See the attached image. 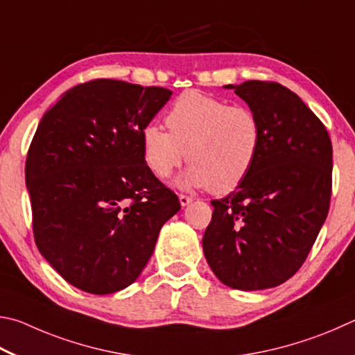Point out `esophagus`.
<instances>
[{"label": "esophagus", "mask_w": 355, "mask_h": 355, "mask_svg": "<svg viewBox=\"0 0 355 355\" xmlns=\"http://www.w3.org/2000/svg\"><path fill=\"white\" fill-rule=\"evenodd\" d=\"M193 201V198L191 196H187V195H179V202H181V206L182 207H185V206H189V204Z\"/></svg>", "instance_id": "obj_1"}]
</instances>
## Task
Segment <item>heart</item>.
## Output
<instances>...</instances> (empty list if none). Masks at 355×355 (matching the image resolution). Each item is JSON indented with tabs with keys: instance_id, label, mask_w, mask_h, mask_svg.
<instances>
[{
	"instance_id": "obj_1",
	"label": "heart",
	"mask_w": 355,
	"mask_h": 355,
	"mask_svg": "<svg viewBox=\"0 0 355 355\" xmlns=\"http://www.w3.org/2000/svg\"><path fill=\"white\" fill-rule=\"evenodd\" d=\"M165 124L168 130L148 124L141 132L143 159L159 179L170 178L189 159L191 165L178 184L212 187L221 195L237 189L257 164L263 128L248 105L189 90L173 103Z\"/></svg>"
}]
</instances>
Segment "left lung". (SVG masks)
<instances>
[{"mask_svg": "<svg viewBox=\"0 0 355 355\" xmlns=\"http://www.w3.org/2000/svg\"><path fill=\"white\" fill-rule=\"evenodd\" d=\"M256 112L263 143L235 191L212 201L202 250L215 276L237 290L281 285L306 262L332 195V143L302 99L271 80L226 85Z\"/></svg>", "mask_w": 355, "mask_h": 355, "instance_id": "obj_1", "label": "left lung"}]
</instances>
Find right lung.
I'll return each mask as SVG.
<instances>
[{"label": "right lung", "mask_w": 355, "mask_h": 355, "mask_svg": "<svg viewBox=\"0 0 355 355\" xmlns=\"http://www.w3.org/2000/svg\"><path fill=\"white\" fill-rule=\"evenodd\" d=\"M171 92L93 79L43 115L26 157L35 245L79 290L126 288L181 209L145 164L141 132Z\"/></svg>", "instance_id": "1"}]
</instances>
